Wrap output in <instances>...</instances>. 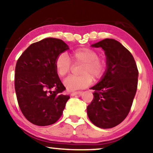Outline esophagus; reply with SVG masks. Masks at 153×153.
Wrapping results in <instances>:
<instances>
[{"label":"esophagus","instance_id":"1","mask_svg":"<svg viewBox=\"0 0 153 153\" xmlns=\"http://www.w3.org/2000/svg\"><path fill=\"white\" fill-rule=\"evenodd\" d=\"M81 93H82V92L81 91H76V92H73L70 94L71 96H74V95H81Z\"/></svg>","mask_w":153,"mask_h":153}]
</instances>
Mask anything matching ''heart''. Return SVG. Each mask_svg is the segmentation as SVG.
I'll return each mask as SVG.
<instances>
[{
	"label": "heart",
	"mask_w": 153,
	"mask_h": 153,
	"mask_svg": "<svg viewBox=\"0 0 153 153\" xmlns=\"http://www.w3.org/2000/svg\"><path fill=\"white\" fill-rule=\"evenodd\" d=\"M70 58L74 64H81L79 74L77 76H70L63 81L64 85L68 91H73L83 89L88 86L93 79H99L103 76L106 70V63L99 58L95 50L90 48H80L70 53ZM58 75L62 77L68 74L71 69L70 60L65 53L58 56L54 62Z\"/></svg>",
	"instance_id": "1"
}]
</instances>
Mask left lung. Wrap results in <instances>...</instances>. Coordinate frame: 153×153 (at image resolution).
I'll list each match as a JSON object with an SVG mask.
<instances>
[{"label":"left lung","mask_w":153,"mask_h":153,"mask_svg":"<svg viewBox=\"0 0 153 153\" xmlns=\"http://www.w3.org/2000/svg\"><path fill=\"white\" fill-rule=\"evenodd\" d=\"M92 47L104 50L107 67L101 81L91 88L95 92L87 106L88 116L100 128H112L122 123L131 109L139 71L131 53L116 39H104Z\"/></svg>","instance_id":"8db88e82"}]
</instances>
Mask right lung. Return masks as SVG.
Listing matches in <instances>:
<instances>
[{"label": "right lung", "mask_w": 153, "mask_h": 153, "mask_svg": "<svg viewBox=\"0 0 153 153\" xmlns=\"http://www.w3.org/2000/svg\"><path fill=\"white\" fill-rule=\"evenodd\" d=\"M68 49L61 39L45 38L29 46L16 62L14 88L17 102L23 115L33 124L50 125L62 116L70 96L61 94L65 87L54 62Z\"/></svg>", "instance_id": "1"}]
</instances>
